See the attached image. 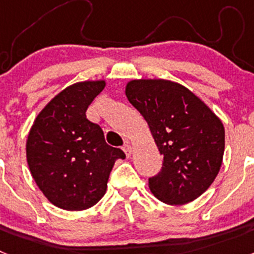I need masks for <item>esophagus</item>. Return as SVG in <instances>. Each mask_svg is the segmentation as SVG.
I'll use <instances>...</instances> for the list:
<instances>
[{"instance_id": "esophagus-1", "label": "esophagus", "mask_w": 254, "mask_h": 254, "mask_svg": "<svg viewBox=\"0 0 254 254\" xmlns=\"http://www.w3.org/2000/svg\"><path fill=\"white\" fill-rule=\"evenodd\" d=\"M123 151H125L126 156H127V158H129V156H131V154H132V146H131V145H129V143H126L125 146H123Z\"/></svg>"}]
</instances>
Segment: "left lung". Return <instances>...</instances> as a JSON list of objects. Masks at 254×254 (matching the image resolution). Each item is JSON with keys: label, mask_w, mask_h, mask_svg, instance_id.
Returning <instances> with one entry per match:
<instances>
[{"label": "left lung", "mask_w": 254, "mask_h": 254, "mask_svg": "<svg viewBox=\"0 0 254 254\" xmlns=\"http://www.w3.org/2000/svg\"><path fill=\"white\" fill-rule=\"evenodd\" d=\"M125 93L147 122L163 155L161 170L149 179L152 194L167 205L198 198L223 164L221 120L190 89L170 80H131Z\"/></svg>", "instance_id": "1"}]
</instances>
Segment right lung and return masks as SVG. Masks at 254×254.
<instances>
[{
  "label": "right lung",
  "instance_id": "1",
  "mask_svg": "<svg viewBox=\"0 0 254 254\" xmlns=\"http://www.w3.org/2000/svg\"><path fill=\"white\" fill-rule=\"evenodd\" d=\"M105 80L69 85L39 112L26 140L31 176L49 202L67 211H82L100 201L121 149L105 142L100 126L86 109L105 87Z\"/></svg>",
  "mask_w": 254,
  "mask_h": 254
}]
</instances>
